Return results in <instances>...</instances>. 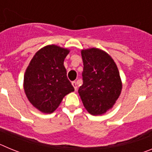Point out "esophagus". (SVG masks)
<instances>
[{"instance_id": "obj_1", "label": "esophagus", "mask_w": 152, "mask_h": 152, "mask_svg": "<svg viewBox=\"0 0 152 152\" xmlns=\"http://www.w3.org/2000/svg\"><path fill=\"white\" fill-rule=\"evenodd\" d=\"M72 86H73L74 87V88H75V91H77V84H76V82H75V81H72Z\"/></svg>"}]
</instances>
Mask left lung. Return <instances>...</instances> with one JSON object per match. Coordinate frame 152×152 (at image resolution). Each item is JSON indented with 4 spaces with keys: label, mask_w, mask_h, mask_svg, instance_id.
Returning a JSON list of instances; mask_svg holds the SVG:
<instances>
[{
    "label": "left lung",
    "mask_w": 152,
    "mask_h": 152,
    "mask_svg": "<svg viewBox=\"0 0 152 152\" xmlns=\"http://www.w3.org/2000/svg\"><path fill=\"white\" fill-rule=\"evenodd\" d=\"M84 71L79 96L88 113H106L121 94L123 84L116 64L105 51L97 48L81 50Z\"/></svg>",
    "instance_id": "8db88e82"
}]
</instances>
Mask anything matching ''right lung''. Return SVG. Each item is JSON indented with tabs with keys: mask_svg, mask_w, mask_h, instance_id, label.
Wrapping results in <instances>:
<instances>
[{
	"mask_svg": "<svg viewBox=\"0 0 152 152\" xmlns=\"http://www.w3.org/2000/svg\"><path fill=\"white\" fill-rule=\"evenodd\" d=\"M70 49L57 45L42 47L24 74L23 89L29 103L43 113H52L63 98L75 91L67 77L64 58Z\"/></svg>",
	"mask_w": 152,
	"mask_h": 152,
	"instance_id": "add662e5",
	"label": "right lung"
}]
</instances>
